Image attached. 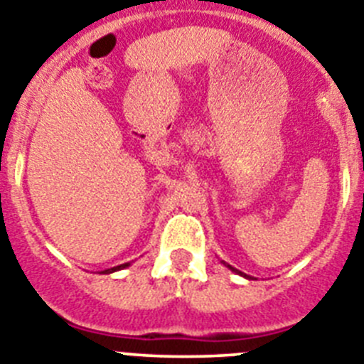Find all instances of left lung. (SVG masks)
Segmentation results:
<instances>
[{"mask_svg": "<svg viewBox=\"0 0 364 364\" xmlns=\"http://www.w3.org/2000/svg\"><path fill=\"white\" fill-rule=\"evenodd\" d=\"M222 264H224V266H228V268H230V269H231V272H235V273H240V272H239V269H235V268H233V266L226 264V262H224V260H222ZM240 275H244V273H240ZM244 277H246V275H244Z\"/></svg>", "mask_w": 364, "mask_h": 364, "instance_id": "8db88e82", "label": "left lung"}]
</instances>
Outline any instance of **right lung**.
<instances>
[{
    "label": "right lung",
    "mask_w": 364,
    "mask_h": 364,
    "mask_svg": "<svg viewBox=\"0 0 364 364\" xmlns=\"http://www.w3.org/2000/svg\"><path fill=\"white\" fill-rule=\"evenodd\" d=\"M129 266V262H125V264H120V266H114V268H109V269H104L102 273H112V272H118V269H124Z\"/></svg>",
    "instance_id": "1"
}]
</instances>
